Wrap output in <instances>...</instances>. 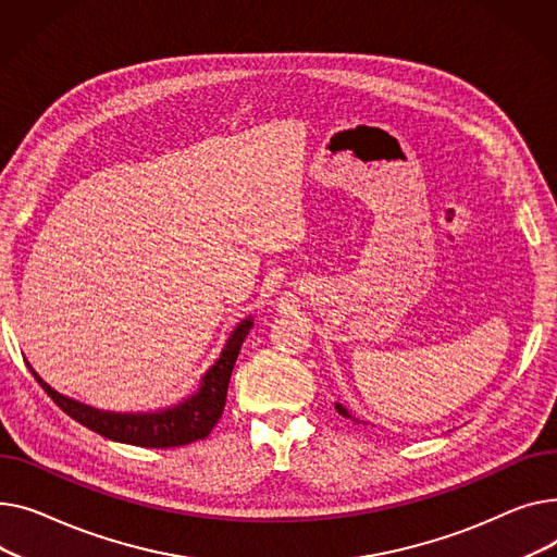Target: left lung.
Instances as JSON below:
<instances>
[{
	"instance_id": "obj_1",
	"label": "left lung",
	"mask_w": 557,
	"mask_h": 557,
	"mask_svg": "<svg viewBox=\"0 0 557 557\" xmlns=\"http://www.w3.org/2000/svg\"><path fill=\"white\" fill-rule=\"evenodd\" d=\"M335 409H337V411H339V413H342V416H344V418H350V420H355V418H352V416H350V413H348V411H346V407H342V405H339V403H337V405H335ZM355 422H359V420H355Z\"/></svg>"
}]
</instances>
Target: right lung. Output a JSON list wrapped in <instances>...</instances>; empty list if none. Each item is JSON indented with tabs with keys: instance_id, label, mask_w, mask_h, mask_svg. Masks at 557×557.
<instances>
[{
	"instance_id": "obj_1",
	"label": "right lung",
	"mask_w": 557,
	"mask_h": 557,
	"mask_svg": "<svg viewBox=\"0 0 557 557\" xmlns=\"http://www.w3.org/2000/svg\"><path fill=\"white\" fill-rule=\"evenodd\" d=\"M251 319H243L234 335L228 337L218 362L202 377L200 391L177 407L163 409L157 413H112L87 405H81L72 398H64L30 369L33 377L47 391V396L72 416L83 428L101 434L110 441L137 445V447H180L193 441H202L211 434L215 422L220 420L226 403V388L232 380L236 357L245 337L249 335Z\"/></svg>"
}]
</instances>
